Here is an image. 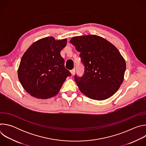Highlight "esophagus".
Instances as JSON below:
<instances>
[{"instance_id":"obj_1","label":"esophagus","mask_w":146,"mask_h":146,"mask_svg":"<svg viewBox=\"0 0 146 146\" xmlns=\"http://www.w3.org/2000/svg\"><path fill=\"white\" fill-rule=\"evenodd\" d=\"M70 73H72V75L74 74V73H75V69H73L71 70H70Z\"/></svg>"}]
</instances>
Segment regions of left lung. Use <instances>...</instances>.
Wrapping results in <instances>:
<instances>
[{"label": "left lung", "mask_w": 146, "mask_h": 146, "mask_svg": "<svg viewBox=\"0 0 146 146\" xmlns=\"http://www.w3.org/2000/svg\"><path fill=\"white\" fill-rule=\"evenodd\" d=\"M70 43L80 52L85 67L81 77L74 76L80 91L92 99L102 100L113 96L123 81L126 62L118 50L100 36H75Z\"/></svg>", "instance_id": "8db88e82"}]
</instances>
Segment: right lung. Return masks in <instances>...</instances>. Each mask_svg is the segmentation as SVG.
Returning a JSON list of instances; mask_svg holds the SVG:
<instances>
[{
  "label": "right lung",
  "instance_id": "obj_1",
  "mask_svg": "<svg viewBox=\"0 0 146 146\" xmlns=\"http://www.w3.org/2000/svg\"><path fill=\"white\" fill-rule=\"evenodd\" d=\"M67 39L47 37L34 42L24 54L18 77L24 90L37 99H48L59 91L70 72L65 68L60 52Z\"/></svg>",
  "mask_w": 146,
  "mask_h": 146
}]
</instances>
